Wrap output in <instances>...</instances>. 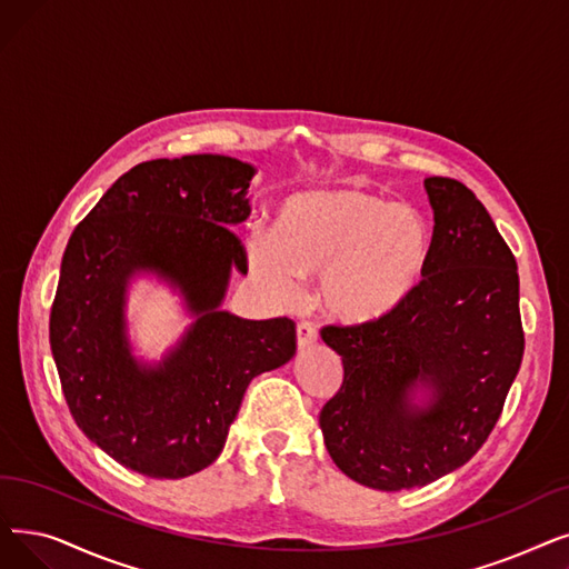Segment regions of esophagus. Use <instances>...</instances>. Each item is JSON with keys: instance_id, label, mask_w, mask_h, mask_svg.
Listing matches in <instances>:
<instances>
[{"instance_id": "obj_1", "label": "esophagus", "mask_w": 569, "mask_h": 569, "mask_svg": "<svg viewBox=\"0 0 569 569\" xmlns=\"http://www.w3.org/2000/svg\"><path fill=\"white\" fill-rule=\"evenodd\" d=\"M316 339H318V332L311 323H307V320L298 323V346H300V349H307V346L316 343Z\"/></svg>"}]
</instances>
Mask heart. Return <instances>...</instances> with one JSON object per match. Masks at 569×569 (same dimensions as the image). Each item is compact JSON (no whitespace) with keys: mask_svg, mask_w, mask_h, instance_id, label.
<instances>
[{"mask_svg":"<svg viewBox=\"0 0 569 569\" xmlns=\"http://www.w3.org/2000/svg\"><path fill=\"white\" fill-rule=\"evenodd\" d=\"M428 218L365 188L292 194L271 234L249 239L253 274L279 298L316 277L318 302L341 323H377L421 286L432 258Z\"/></svg>","mask_w":569,"mask_h":569,"instance_id":"heart-1","label":"heart"}]
</instances>
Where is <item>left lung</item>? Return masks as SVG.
Listing matches in <instances>:
<instances>
[{
    "label": "left lung",
    "instance_id": "8db88e82",
    "mask_svg": "<svg viewBox=\"0 0 569 569\" xmlns=\"http://www.w3.org/2000/svg\"><path fill=\"white\" fill-rule=\"evenodd\" d=\"M435 209L430 267L411 298L377 323H328L343 381L320 409L328 453L346 477L377 488L426 486L472 458L496 428L523 360L516 258L465 183L428 177ZM436 400L413 410L408 392Z\"/></svg>",
    "mask_w": 569,
    "mask_h": 569
}]
</instances>
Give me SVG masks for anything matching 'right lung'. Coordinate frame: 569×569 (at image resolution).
Listing matches in <instances>:
<instances>
[{
	"mask_svg": "<svg viewBox=\"0 0 569 569\" xmlns=\"http://www.w3.org/2000/svg\"><path fill=\"white\" fill-rule=\"evenodd\" d=\"M251 164L226 156L141 162L69 237L48 323L64 400L86 437L139 475L181 479L209 467L251 379L298 349L288 316L218 311L230 269L249 271L230 226L251 213ZM137 268L174 280L198 313L158 370H141L124 341L121 298Z\"/></svg>",
	"mask_w": 569,
	"mask_h": 569,
	"instance_id": "obj_1",
	"label": "right lung"
}]
</instances>
